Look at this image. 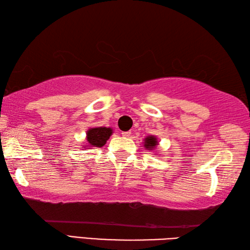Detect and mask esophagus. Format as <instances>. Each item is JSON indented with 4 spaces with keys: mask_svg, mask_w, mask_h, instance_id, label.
Wrapping results in <instances>:
<instances>
[{
    "mask_svg": "<svg viewBox=\"0 0 250 250\" xmlns=\"http://www.w3.org/2000/svg\"><path fill=\"white\" fill-rule=\"evenodd\" d=\"M122 136H125V137H130L131 136V132L130 131H126V132H122Z\"/></svg>",
    "mask_w": 250,
    "mask_h": 250,
    "instance_id": "34e87169",
    "label": "esophagus"
}]
</instances>
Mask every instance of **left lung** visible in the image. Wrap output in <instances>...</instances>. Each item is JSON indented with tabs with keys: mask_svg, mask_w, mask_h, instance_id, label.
<instances>
[{
	"mask_svg": "<svg viewBox=\"0 0 250 250\" xmlns=\"http://www.w3.org/2000/svg\"><path fill=\"white\" fill-rule=\"evenodd\" d=\"M157 140L153 136H148L146 141H145V147L147 149H151V148L155 147L157 145Z\"/></svg>",
	"mask_w": 250,
	"mask_h": 250,
	"instance_id": "left-lung-1",
	"label": "left lung"
}]
</instances>
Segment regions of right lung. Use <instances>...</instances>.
Returning a JSON list of instances; mask_svg holds the SVG:
<instances>
[{
	"label": "right lung",
	"instance_id": "add662e5",
	"mask_svg": "<svg viewBox=\"0 0 250 250\" xmlns=\"http://www.w3.org/2000/svg\"><path fill=\"white\" fill-rule=\"evenodd\" d=\"M111 129L110 128H93L90 129L87 133V141L89 143V146H95V147H102L106 144V141L109 139L111 135Z\"/></svg>",
	"mask_w": 250,
	"mask_h": 250
}]
</instances>
